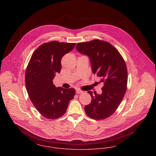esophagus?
Instances as JSON below:
<instances>
[{"label": "esophagus", "mask_w": 156, "mask_h": 156, "mask_svg": "<svg viewBox=\"0 0 156 156\" xmlns=\"http://www.w3.org/2000/svg\"><path fill=\"white\" fill-rule=\"evenodd\" d=\"M76 94H82V93H83V91L81 90H79V89H77L76 91Z\"/></svg>", "instance_id": "1"}]
</instances>
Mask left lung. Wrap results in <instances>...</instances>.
<instances>
[{
  "instance_id": "1",
  "label": "left lung",
  "mask_w": 156,
  "mask_h": 156,
  "mask_svg": "<svg viewBox=\"0 0 156 156\" xmlns=\"http://www.w3.org/2000/svg\"><path fill=\"white\" fill-rule=\"evenodd\" d=\"M76 48L89 57L92 73L104 83L101 94L87 92L92 101L84 106L86 114L94 119H105L114 113L126 92L128 72L124 60L113 45L105 41L80 42Z\"/></svg>"
}]
</instances>
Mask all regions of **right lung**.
Instances as JSON below:
<instances>
[{
  "mask_svg": "<svg viewBox=\"0 0 156 156\" xmlns=\"http://www.w3.org/2000/svg\"><path fill=\"white\" fill-rule=\"evenodd\" d=\"M75 45L56 41L44 43L32 54L28 64L26 89L34 106L45 118L61 117L74 98V89L56 87L52 80L55 73L60 72L62 57Z\"/></svg>",
  "mask_w": 156,
  "mask_h": 156,
  "instance_id": "right-lung-1",
  "label": "right lung"
}]
</instances>
